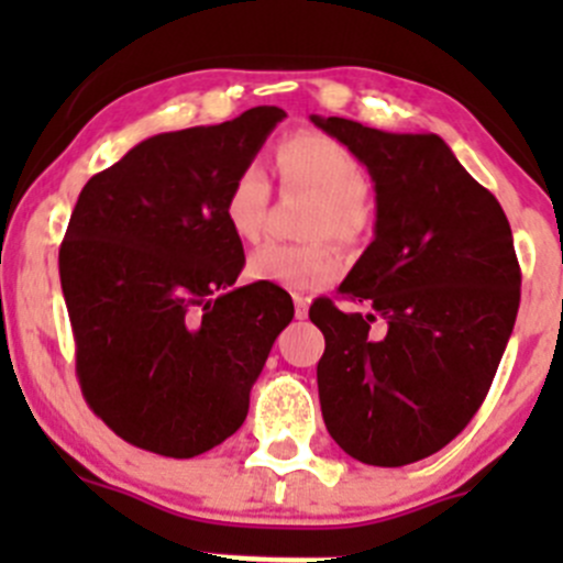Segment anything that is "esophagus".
Here are the masks:
<instances>
[{"label":"esophagus","mask_w":563,"mask_h":563,"mask_svg":"<svg viewBox=\"0 0 563 563\" xmlns=\"http://www.w3.org/2000/svg\"><path fill=\"white\" fill-rule=\"evenodd\" d=\"M308 299L305 297H294V313H297V318H308Z\"/></svg>","instance_id":"esophagus-1"}]
</instances>
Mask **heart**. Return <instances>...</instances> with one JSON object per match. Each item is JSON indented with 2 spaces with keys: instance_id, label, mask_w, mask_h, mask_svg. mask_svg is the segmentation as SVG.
Here are the masks:
<instances>
[{
  "instance_id": "heart-1",
  "label": "heart",
  "mask_w": 563,
  "mask_h": 563,
  "mask_svg": "<svg viewBox=\"0 0 563 563\" xmlns=\"http://www.w3.org/2000/svg\"><path fill=\"white\" fill-rule=\"evenodd\" d=\"M277 166L288 185L308 187L321 198L313 218V236L354 242L365 229V201L371 176L360 157L338 139L323 133H294L277 146ZM272 185L264 168L250 163L225 192V223L240 240L255 242L264 231ZM340 272V258L329 245L294 247L266 242L250 255L247 275L288 291H313Z\"/></svg>"
}]
</instances>
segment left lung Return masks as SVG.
<instances>
[{
    "mask_svg": "<svg viewBox=\"0 0 563 563\" xmlns=\"http://www.w3.org/2000/svg\"><path fill=\"white\" fill-rule=\"evenodd\" d=\"M310 122L343 141L376 185V236L338 288L365 313L332 299L310 308L327 340L323 422L360 463H417L471 422L496 376L520 308L512 229L435 133L316 113Z\"/></svg>",
    "mask_w": 563,
    "mask_h": 563,
    "instance_id": "obj_1",
    "label": "left lung"
}]
</instances>
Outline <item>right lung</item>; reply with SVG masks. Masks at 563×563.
<instances>
[{
  "label": "right lung",
  "instance_id": "1",
  "mask_svg": "<svg viewBox=\"0 0 563 563\" xmlns=\"http://www.w3.org/2000/svg\"><path fill=\"white\" fill-rule=\"evenodd\" d=\"M277 106L141 141L84 185L59 280L89 408L128 444L196 457L242 428L291 323L280 286L234 288L245 250L225 192L283 122Z\"/></svg>",
  "mask_w": 563,
  "mask_h": 563
}]
</instances>
